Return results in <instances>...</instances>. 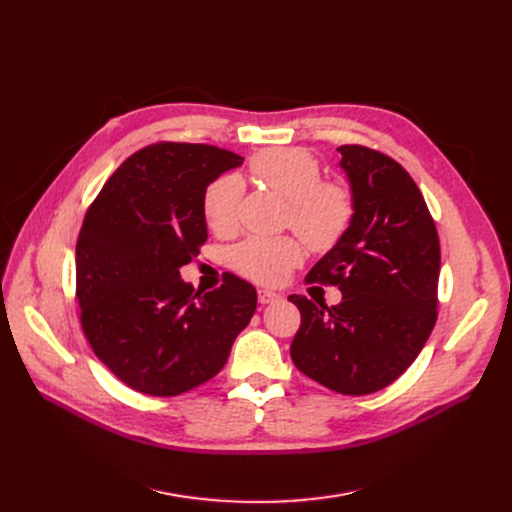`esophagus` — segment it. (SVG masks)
Instances as JSON below:
<instances>
[{"instance_id": "obj_1", "label": "esophagus", "mask_w": 512, "mask_h": 512, "mask_svg": "<svg viewBox=\"0 0 512 512\" xmlns=\"http://www.w3.org/2000/svg\"><path fill=\"white\" fill-rule=\"evenodd\" d=\"M282 297L278 292H274V290H259V303L261 305H272V303H278Z\"/></svg>"}]
</instances>
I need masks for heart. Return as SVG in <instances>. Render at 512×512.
Wrapping results in <instances>:
<instances>
[{"instance_id": "heart-1", "label": "heart", "mask_w": 512, "mask_h": 512, "mask_svg": "<svg viewBox=\"0 0 512 512\" xmlns=\"http://www.w3.org/2000/svg\"><path fill=\"white\" fill-rule=\"evenodd\" d=\"M251 174L288 201V224L315 251H328L351 226L355 205L348 188L321 182L317 159L297 147L267 149L251 159ZM245 184L234 174L215 180L205 193V218L213 232L228 234L238 224ZM303 259L288 236H251L232 251L234 270L261 284H280Z\"/></svg>"}]
</instances>
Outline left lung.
Listing matches in <instances>:
<instances>
[{"mask_svg": "<svg viewBox=\"0 0 512 512\" xmlns=\"http://www.w3.org/2000/svg\"><path fill=\"white\" fill-rule=\"evenodd\" d=\"M355 213L348 230L309 272L338 286L326 307L301 294L290 357L311 380L340 394H371L417 359L436 326L440 240L417 184L388 155L342 145Z\"/></svg>", "mask_w": 512, "mask_h": 512, "instance_id": "1", "label": "left lung"}]
</instances>
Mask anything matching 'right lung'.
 <instances>
[{"label": "right lung", "instance_id": "right-lung-1", "mask_svg": "<svg viewBox=\"0 0 512 512\" xmlns=\"http://www.w3.org/2000/svg\"><path fill=\"white\" fill-rule=\"evenodd\" d=\"M242 157L159 143L105 182L76 242V299L95 355L132 390L176 396L218 373L247 328L257 290L228 276L195 292L180 278L207 240L205 193Z\"/></svg>", "mask_w": 512, "mask_h": 512}]
</instances>
